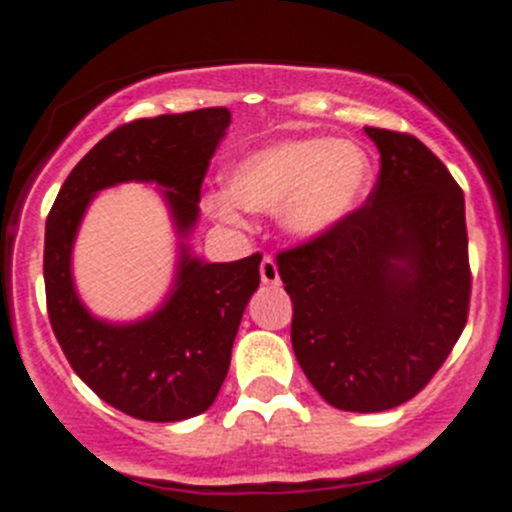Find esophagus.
<instances>
[{
  "label": "esophagus",
  "instance_id": "1",
  "mask_svg": "<svg viewBox=\"0 0 512 512\" xmlns=\"http://www.w3.org/2000/svg\"><path fill=\"white\" fill-rule=\"evenodd\" d=\"M260 280L262 285H277L280 282V272H277V262L272 257H265L260 262Z\"/></svg>",
  "mask_w": 512,
  "mask_h": 512
}]
</instances>
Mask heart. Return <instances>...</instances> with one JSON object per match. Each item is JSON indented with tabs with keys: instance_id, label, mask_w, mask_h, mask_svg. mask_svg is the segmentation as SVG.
I'll list each match as a JSON object with an SVG mask.
<instances>
[{
	"instance_id": "heart-1",
	"label": "heart",
	"mask_w": 512,
	"mask_h": 512,
	"mask_svg": "<svg viewBox=\"0 0 512 512\" xmlns=\"http://www.w3.org/2000/svg\"><path fill=\"white\" fill-rule=\"evenodd\" d=\"M374 180L369 153L352 141L285 138L237 158L225 173V195L208 208L225 223L240 210L277 213L282 230L297 240L332 235L359 213Z\"/></svg>"
}]
</instances>
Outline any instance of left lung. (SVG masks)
Instances as JSON below:
<instances>
[{
  "instance_id": "left-lung-1",
  "label": "left lung",
  "mask_w": 512,
  "mask_h": 512,
  "mask_svg": "<svg viewBox=\"0 0 512 512\" xmlns=\"http://www.w3.org/2000/svg\"><path fill=\"white\" fill-rule=\"evenodd\" d=\"M381 156L366 205L332 235L282 252L292 349L334 409L414 399L461 337L471 299L463 190L421 141L364 128Z\"/></svg>"
}]
</instances>
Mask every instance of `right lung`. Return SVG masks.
I'll list each match as a JSON object with an SVG mask.
<instances>
[{"label": "right lung", "instance_id": "1", "mask_svg": "<svg viewBox=\"0 0 512 512\" xmlns=\"http://www.w3.org/2000/svg\"><path fill=\"white\" fill-rule=\"evenodd\" d=\"M227 126V108H200L116 128L76 163L46 218L51 329L79 379L141 421H185L213 406L242 312L260 287V255L208 262L188 245L200 220V185ZM123 182L157 185L179 255L164 302L143 318L113 323L96 318L78 297L73 242L95 195Z\"/></svg>", "mask_w": 512, "mask_h": 512}]
</instances>
